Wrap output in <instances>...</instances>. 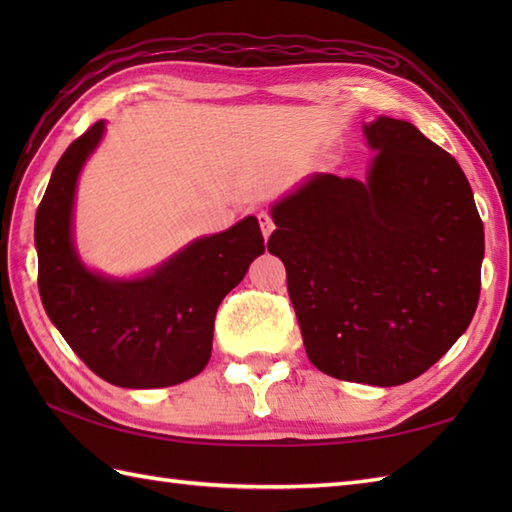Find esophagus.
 <instances>
[{
	"label": "esophagus",
	"mask_w": 512,
	"mask_h": 512,
	"mask_svg": "<svg viewBox=\"0 0 512 512\" xmlns=\"http://www.w3.org/2000/svg\"><path fill=\"white\" fill-rule=\"evenodd\" d=\"M257 220H259V226H262V233H264V237L268 239L270 237V233L275 231V224H273V217H270L268 213H259L257 215Z\"/></svg>",
	"instance_id": "34e87169"
}]
</instances>
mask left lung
I'll return each mask as SVG.
<instances>
[{
	"label": "left lung",
	"instance_id": "obj_1",
	"mask_svg": "<svg viewBox=\"0 0 512 512\" xmlns=\"http://www.w3.org/2000/svg\"><path fill=\"white\" fill-rule=\"evenodd\" d=\"M367 180L317 173L273 206L270 255L310 363L352 383L394 387L460 339L482 286L484 224L451 154L407 121L365 125Z\"/></svg>",
	"mask_w": 512,
	"mask_h": 512
}]
</instances>
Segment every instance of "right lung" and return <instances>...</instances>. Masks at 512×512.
Here are the masks:
<instances>
[{
    "instance_id": "right-lung-1",
    "label": "right lung",
    "mask_w": 512,
    "mask_h": 512,
    "mask_svg": "<svg viewBox=\"0 0 512 512\" xmlns=\"http://www.w3.org/2000/svg\"><path fill=\"white\" fill-rule=\"evenodd\" d=\"M103 132L105 123H94L65 149L37 209L41 303L74 354L107 383L178 385L209 363L215 312L264 253V237L248 215L224 233L195 239L145 277L92 273L72 244V209L83 162Z\"/></svg>"
}]
</instances>
